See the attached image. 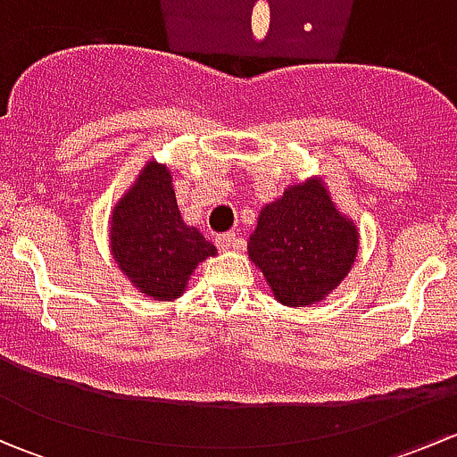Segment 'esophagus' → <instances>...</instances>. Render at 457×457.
I'll return each mask as SVG.
<instances>
[{"instance_id":"1","label":"esophagus","mask_w":457,"mask_h":457,"mask_svg":"<svg viewBox=\"0 0 457 457\" xmlns=\"http://www.w3.org/2000/svg\"><path fill=\"white\" fill-rule=\"evenodd\" d=\"M238 245H241V238L237 237V232H225L216 237V247L219 250H237Z\"/></svg>"}]
</instances>
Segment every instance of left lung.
<instances>
[{
  "mask_svg": "<svg viewBox=\"0 0 457 457\" xmlns=\"http://www.w3.org/2000/svg\"><path fill=\"white\" fill-rule=\"evenodd\" d=\"M247 250L276 301L305 307L322 301L349 274L358 254V232L314 179L262 207Z\"/></svg>",
  "mask_w": 457,
  "mask_h": 457,
  "instance_id": "8db88e82",
  "label": "left lung"
}]
</instances>
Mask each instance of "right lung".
Masks as SVG:
<instances>
[{"label": "right lung", "mask_w": 457, "mask_h": 457, "mask_svg": "<svg viewBox=\"0 0 457 457\" xmlns=\"http://www.w3.org/2000/svg\"><path fill=\"white\" fill-rule=\"evenodd\" d=\"M110 247L123 274L154 301L181 296L192 270L216 254L199 229L183 223L172 174L154 161L114 207Z\"/></svg>", "instance_id": "1"}]
</instances>
